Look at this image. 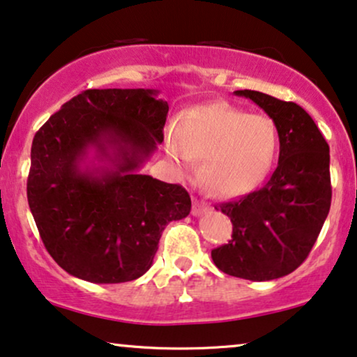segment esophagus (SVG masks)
Wrapping results in <instances>:
<instances>
[{
    "label": "esophagus",
    "instance_id": "esophagus-1",
    "mask_svg": "<svg viewBox=\"0 0 357 357\" xmlns=\"http://www.w3.org/2000/svg\"><path fill=\"white\" fill-rule=\"evenodd\" d=\"M207 204L204 202V201H199V199H196L194 197L192 199V215H201L202 212H206L207 211Z\"/></svg>",
    "mask_w": 357,
    "mask_h": 357
}]
</instances>
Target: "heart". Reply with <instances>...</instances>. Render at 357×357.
Listing matches in <instances>:
<instances>
[{
    "label": "heart",
    "mask_w": 357,
    "mask_h": 357,
    "mask_svg": "<svg viewBox=\"0 0 357 357\" xmlns=\"http://www.w3.org/2000/svg\"><path fill=\"white\" fill-rule=\"evenodd\" d=\"M166 150L181 171L202 156L204 183L217 196L236 197L264 181L278 155L279 132L268 116L213 102L184 114Z\"/></svg>",
    "instance_id": "b5f03b06"
}]
</instances>
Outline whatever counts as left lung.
Masks as SVG:
<instances>
[{"mask_svg": "<svg viewBox=\"0 0 357 357\" xmlns=\"http://www.w3.org/2000/svg\"><path fill=\"white\" fill-rule=\"evenodd\" d=\"M273 119L279 132L278 168L258 191L217 206L230 217L227 245L212 250L225 274L271 281L307 259L331 206L330 146L313 119L296 102L241 89Z\"/></svg>", "mask_w": 357, "mask_h": 357, "instance_id": "8db88e82", "label": "left lung"}]
</instances>
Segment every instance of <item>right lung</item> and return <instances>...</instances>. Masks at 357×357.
Returning <instances> with one entry per match:
<instances>
[{"label":"right lung","instance_id":"right-lung-1","mask_svg":"<svg viewBox=\"0 0 357 357\" xmlns=\"http://www.w3.org/2000/svg\"><path fill=\"white\" fill-rule=\"evenodd\" d=\"M155 89H86L37 130L27 201L45 250L75 278L119 284L144 275L161 231L191 197L137 169L163 142L168 102ZM94 146L109 169L83 170Z\"/></svg>","mask_w":357,"mask_h":357}]
</instances>
